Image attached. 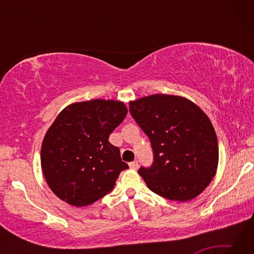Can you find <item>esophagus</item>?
Wrapping results in <instances>:
<instances>
[{
    "instance_id": "obj_1",
    "label": "esophagus",
    "mask_w": 254,
    "mask_h": 254,
    "mask_svg": "<svg viewBox=\"0 0 254 254\" xmlns=\"http://www.w3.org/2000/svg\"><path fill=\"white\" fill-rule=\"evenodd\" d=\"M128 166H130L131 169H137L139 168V163H137V161H132L128 163Z\"/></svg>"
}]
</instances>
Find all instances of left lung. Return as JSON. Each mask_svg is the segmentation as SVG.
<instances>
[{
  "instance_id": "1",
  "label": "left lung",
  "mask_w": 254,
  "mask_h": 254,
  "mask_svg": "<svg viewBox=\"0 0 254 254\" xmlns=\"http://www.w3.org/2000/svg\"><path fill=\"white\" fill-rule=\"evenodd\" d=\"M130 113L148 135L153 163L139 174L169 200L198 196L217 170L218 143L207 115L187 98L156 94L130 102Z\"/></svg>"
}]
</instances>
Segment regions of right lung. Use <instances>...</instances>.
<instances>
[{
  "label": "right lung",
  "mask_w": 254,
  "mask_h": 254,
  "mask_svg": "<svg viewBox=\"0 0 254 254\" xmlns=\"http://www.w3.org/2000/svg\"><path fill=\"white\" fill-rule=\"evenodd\" d=\"M127 114L124 103L114 100L72 103L60 112L41 145V168L56 196L83 207L113 189L128 166L109 136Z\"/></svg>",
  "instance_id": "1"
}]
</instances>
